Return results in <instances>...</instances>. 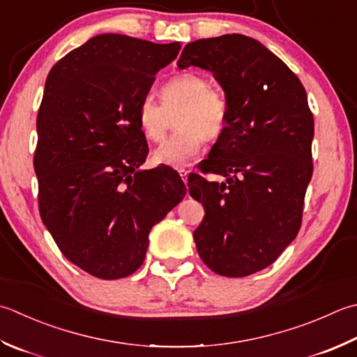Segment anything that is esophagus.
<instances>
[{"label": "esophagus", "instance_id": "obj_1", "mask_svg": "<svg viewBox=\"0 0 357 357\" xmlns=\"http://www.w3.org/2000/svg\"><path fill=\"white\" fill-rule=\"evenodd\" d=\"M190 172H192V170H187V169H179V174H181V178H183L184 183H187V176H188V174H190Z\"/></svg>", "mask_w": 357, "mask_h": 357}]
</instances>
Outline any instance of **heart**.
I'll return each mask as SVG.
<instances>
[{
	"mask_svg": "<svg viewBox=\"0 0 357 357\" xmlns=\"http://www.w3.org/2000/svg\"><path fill=\"white\" fill-rule=\"evenodd\" d=\"M162 105L144 97L137 105V122L146 139L162 141L169 128V114L179 109L176 135L158 146L153 160L172 169H183L199 155L206 139H216L226 128L229 105L221 91L211 86L204 75L181 73L159 89Z\"/></svg>",
	"mask_w": 357,
	"mask_h": 357,
	"instance_id": "b5f03b06",
	"label": "heart"
}]
</instances>
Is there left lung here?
Masks as SVG:
<instances>
[{"label": "left lung", "instance_id": "8db88e82", "mask_svg": "<svg viewBox=\"0 0 357 357\" xmlns=\"http://www.w3.org/2000/svg\"><path fill=\"white\" fill-rule=\"evenodd\" d=\"M188 66L213 73L229 105L201 174L188 176V193L206 212L193 240L215 274L246 277L274 263L302 226L314 117L298 77L246 35L192 41L178 61ZM208 172L227 181L211 183Z\"/></svg>", "mask_w": 357, "mask_h": 357}]
</instances>
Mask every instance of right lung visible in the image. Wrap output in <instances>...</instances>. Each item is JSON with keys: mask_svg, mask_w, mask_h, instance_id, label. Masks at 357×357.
Here are the masks:
<instances>
[{"mask_svg": "<svg viewBox=\"0 0 357 357\" xmlns=\"http://www.w3.org/2000/svg\"><path fill=\"white\" fill-rule=\"evenodd\" d=\"M181 43L102 33L52 66L37 116L38 211L60 252L103 280L144 263L151 227L185 197L176 170H141L137 105Z\"/></svg>", "mask_w": 357, "mask_h": 357, "instance_id": "right-lung-1", "label": "right lung"}]
</instances>
